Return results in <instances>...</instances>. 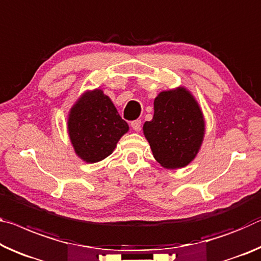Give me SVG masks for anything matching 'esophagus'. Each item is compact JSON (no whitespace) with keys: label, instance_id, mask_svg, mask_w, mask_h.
I'll list each match as a JSON object with an SVG mask.
<instances>
[{"label":"esophagus","instance_id":"esophagus-1","mask_svg":"<svg viewBox=\"0 0 261 261\" xmlns=\"http://www.w3.org/2000/svg\"><path fill=\"white\" fill-rule=\"evenodd\" d=\"M131 127L134 131H140V129H142V121L140 119H136V121L131 122Z\"/></svg>","mask_w":261,"mask_h":261}]
</instances>
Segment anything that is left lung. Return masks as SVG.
<instances>
[{"label":"left lung","mask_w":261,"mask_h":261,"mask_svg":"<svg viewBox=\"0 0 261 261\" xmlns=\"http://www.w3.org/2000/svg\"><path fill=\"white\" fill-rule=\"evenodd\" d=\"M200 106L184 87L165 90L154 98V115L145 122L144 135L161 166L176 169L195 158L204 137Z\"/></svg>","instance_id":"8db88e82"}]
</instances>
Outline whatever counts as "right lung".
Here are the masks:
<instances>
[{"mask_svg": "<svg viewBox=\"0 0 261 261\" xmlns=\"http://www.w3.org/2000/svg\"><path fill=\"white\" fill-rule=\"evenodd\" d=\"M67 127L74 151L89 164L110 155L129 131L127 123L101 89L86 92L79 98L69 111Z\"/></svg>", "mask_w": 261, "mask_h": 261, "instance_id": "obj_1", "label": "right lung"}]
</instances>
